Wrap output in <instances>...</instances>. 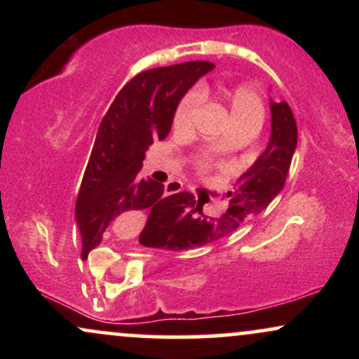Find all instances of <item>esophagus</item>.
Wrapping results in <instances>:
<instances>
[{
  "mask_svg": "<svg viewBox=\"0 0 359 359\" xmlns=\"http://www.w3.org/2000/svg\"><path fill=\"white\" fill-rule=\"evenodd\" d=\"M180 191H184V185L180 184V182H170V184L165 185V194H167V196H170V194H177V192H180Z\"/></svg>",
  "mask_w": 359,
  "mask_h": 359,
  "instance_id": "1",
  "label": "esophagus"
}]
</instances>
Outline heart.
Instances as JSON below:
<instances>
[{"instance_id":"obj_1","label":"heart","mask_w":359,"mask_h":359,"mask_svg":"<svg viewBox=\"0 0 359 359\" xmlns=\"http://www.w3.org/2000/svg\"><path fill=\"white\" fill-rule=\"evenodd\" d=\"M201 97H212L214 101L228 111L229 123H231V130H246L258 133L265 121V102L262 96L253 86L250 84H234V86H216L214 89L201 86L197 90L187 93L182 100L179 101L174 111V125L175 130H187L191 126L194 113H196L197 102ZM226 147L224 142H219L216 148ZM211 167V160L204 158L197 163V168L201 172L208 170Z\"/></svg>"}]
</instances>
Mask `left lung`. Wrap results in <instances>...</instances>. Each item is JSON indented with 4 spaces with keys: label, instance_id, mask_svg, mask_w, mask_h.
Here are the masks:
<instances>
[{
    "label": "left lung",
    "instance_id": "obj_1",
    "mask_svg": "<svg viewBox=\"0 0 359 359\" xmlns=\"http://www.w3.org/2000/svg\"><path fill=\"white\" fill-rule=\"evenodd\" d=\"M271 135L266 150L255 165L226 194L228 209L219 216H205L203 204L191 192L148 214L140 245L160 250H191L236 231L245 221L258 216L285 185L292 156L297 147V125L285 101L270 102Z\"/></svg>",
    "mask_w": 359,
    "mask_h": 359
}]
</instances>
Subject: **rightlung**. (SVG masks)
I'll use <instances>...</instances> for the list:
<instances>
[{"label": "right lung", "mask_w": 359, "mask_h": 359, "mask_svg": "<svg viewBox=\"0 0 359 359\" xmlns=\"http://www.w3.org/2000/svg\"><path fill=\"white\" fill-rule=\"evenodd\" d=\"M212 69L205 60L150 69L116 94L97 130L77 196L82 258L100 245L111 221L131 211L162 209L187 192L165 197L163 184L140 179V168L148 147L167 138L184 94Z\"/></svg>", "instance_id": "1"}]
</instances>
